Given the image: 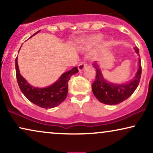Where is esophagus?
<instances>
[{
	"label": "esophagus",
	"mask_w": 153,
	"mask_h": 153,
	"mask_svg": "<svg viewBox=\"0 0 153 153\" xmlns=\"http://www.w3.org/2000/svg\"><path fill=\"white\" fill-rule=\"evenodd\" d=\"M86 65H87V64H86V62H84V61L81 62L78 65V69H79V72H81V71H82L83 69H84L85 67H86Z\"/></svg>",
	"instance_id": "esophagus-1"
}]
</instances>
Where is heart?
Masks as SVG:
<instances>
[{
    "mask_svg": "<svg viewBox=\"0 0 153 153\" xmlns=\"http://www.w3.org/2000/svg\"><path fill=\"white\" fill-rule=\"evenodd\" d=\"M102 39V35H95L89 37L88 39H87L86 44L88 46H93L95 45V44L99 42Z\"/></svg>",
    "mask_w": 153,
    "mask_h": 153,
    "instance_id": "1",
    "label": "heart"
}]
</instances>
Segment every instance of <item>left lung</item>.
<instances>
[{
    "label": "left lung",
    "mask_w": 153,
    "mask_h": 153,
    "mask_svg": "<svg viewBox=\"0 0 153 153\" xmlns=\"http://www.w3.org/2000/svg\"><path fill=\"white\" fill-rule=\"evenodd\" d=\"M139 55V51L137 47L134 48ZM96 69L95 81L92 84V91L94 95L103 104L115 105L119 104L130 97L139 85L141 76V59L139 58V69L136 73L134 78L130 82L125 84H116L106 81L102 76L101 70L97 65L94 64Z\"/></svg>",
    "instance_id": "1"
}]
</instances>
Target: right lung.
Here are the masks:
<instances>
[{"label": "right lung", "mask_w": 153, "mask_h": 153, "mask_svg": "<svg viewBox=\"0 0 153 153\" xmlns=\"http://www.w3.org/2000/svg\"><path fill=\"white\" fill-rule=\"evenodd\" d=\"M39 31L33 35L37 34ZM15 68L18 85L25 97L32 103L45 108L56 107L65 100L68 93V81L73 74L79 72L78 68L74 67L71 70L63 73L58 81L50 86L40 88L30 85L21 75L19 70L17 57L15 60Z\"/></svg>", "instance_id": "add662e5"}]
</instances>
